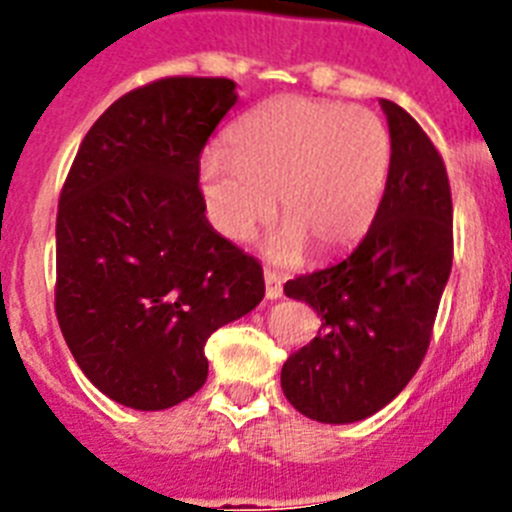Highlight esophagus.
Here are the masks:
<instances>
[{"instance_id": "obj_1", "label": "esophagus", "mask_w": 512, "mask_h": 512, "mask_svg": "<svg viewBox=\"0 0 512 512\" xmlns=\"http://www.w3.org/2000/svg\"><path fill=\"white\" fill-rule=\"evenodd\" d=\"M264 282H266V297H269V300H277V297L284 295V279H282V274L266 269L264 271Z\"/></svg>"}]
</instances>
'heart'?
I'll return each mask as SVG.
<instances>
[{
    "label": "heart",
    "mask_w": 512,
    "mask_h": 512,
    "mask_svg": "<svg viewBox=\"0 0 512 512\" xmlns=\"http://www.w3.org/2000/svg\"><path fill=\"white\" fill-rule=\"evenodd\" d=\"M390 166V130L372 110L287 94L235 122L228 153L202 161V187L212 225L228 241H251L277 197L284 228L271 253L330 256L372 225Z\"/></svg>",
    "instance_id": "1"
}]
</instances>
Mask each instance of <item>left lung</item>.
Listing matches in <instances>:
<instances>
[{
	"label": "left lung",
	"mask_w": 512,
	"mask_h": 512,
	"mask_svg": "<svg viewBox=\"0 0 512 512\" xmlns=\"http://www.w3.org/2000/svg\"><path fill=\"white\" fill-rule=\"evenodd\" d=\"M392 166L359 246L284 284L320 315L318 336L282 366L302 415L356 423L395 400L423 364L454 261V207L441 153L400 104L382 99Z\"/></svg>",
	"instance_id": "1"
}]
</instances>
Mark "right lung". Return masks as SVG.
Returning <instances> with one entry per match:
<instances>
[{
  "label": "right lung",
  "instance_id": "right-lung-1",
  "mask_svg": "<svg viewBox=\"0 0 512 512\" xmlns=\"http://www.w3.org/2000/svg\"><path fill=\"white\" fill-rule=\"evenodd\" d=\"M238 102L230 79L169 76L94 122L56 217V315L81 372L133 410L207 379L205 343L264 300L253 256L212 230L200 156Z\"/></svg>",
  "mask_w": 512,
  "mask_h": 512
}]
</instances>
